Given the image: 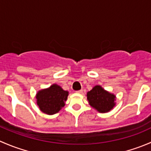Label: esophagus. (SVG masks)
<instances>
[{
  "mask_svg": "<svg viewBox=\"0 0 151 151\" xmlns=\"http://www.w3.org/2000/svg\"><path fill=\"white\" fill-rule=\"evenodd\" d=\"M76 92H77V93H83V91L81 89V90H80V91H76Z\"/></svg>",
  "mask_w": 151,
  "mask_h": 151,
  "instance_id": "1",
  "label": "esophagus"
}]
</instances>
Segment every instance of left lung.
Returning <instances> with one entry per match:
<instances>
[{
    "label": "left lung",
    "instance_id": "8db88e82",
    "mask_svg": "<svg viewBox=\"0 0 151 151\" xmlns=\"http://www.w3.org/2000/svg\"><path fill=\"white\" fill-rule=\"evenodd\" d=\"M87 99L91 106L100 112H107L115 106V96L96 85L87 93Z\"/></svg>",
    "mask_w": 151,
    "mask_h": 151
}]
</instances>
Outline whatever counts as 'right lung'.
I'll list each match as a JSON object with an SVG mask.
<instances>
[{
    "label": "right lung",
    "instance_id": "add662e5",
    "mask_svg": "<svg viewBox=\"0 0 151 151\" xmlns=\"http://www.w3.org/2000/svg\"><path fill=\"white\" fill-rule=\"evenodd\" d=\"M68 95V91H63L59 85L54 84L47 89L39 91L36 94L37 104L43 112L53 115L64 106Z\"/></svg>",
    "mask_w": 151,
    "mask_h": 151
}]
</instances>
